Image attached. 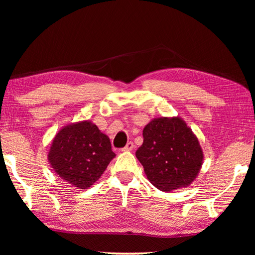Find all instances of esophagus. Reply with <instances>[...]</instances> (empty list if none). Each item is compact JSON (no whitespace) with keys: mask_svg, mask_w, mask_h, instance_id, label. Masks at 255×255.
<instances>
[{"mask_svg":"<svg viewBox=\"0 0 255 255\" xmlns=\"http://www.w3.org/2000/svg\"><path fill=\"white\" fill-rule=\"evenodd\" d=\"M133 148H134V145H133V143L130 141V142H128L126 145H125V148H123L122 151H132Z\"/></svg>","mask_w":255,"mask_h":255,"instance_id":"34e87169","label":"esophagus"}]
</instances>
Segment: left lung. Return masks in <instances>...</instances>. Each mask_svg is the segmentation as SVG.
<instances>
[{
    "label": "left lung",
    "instance_id": "obj_1",
    "mask_svg": "<svg viewBox=\"0 0 255 255\" xmlns=\"http://www.w3.org/2000/svg\"><path fill=\"white\" fill-rule=\"evenodd\" d=\"M136 156L150 183L163 192L187 187L202 169L198 138L181 117H159L145 125Z\"/></svg>",
    "mask_w": 255,
    "mask_h": 255
}]
</instances>
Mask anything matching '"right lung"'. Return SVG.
<instances>
[{
	"mask_svg": "<svg viewBox=\"0 0 255 255\" xmlns=\"http://www.w3.org/2000/svg\"><path fill=\"white\" fill-rule=\"evenodd\" d=\"M116 154L105 133L91 121L69 124L52 139L48 161L61 180L80 189L91 187Z\"/></svg>",
	"mask_w": 255,
	"mask_h": 255,
	"instance_id": "1",
	"label": "right lung"
}]
</instances>
